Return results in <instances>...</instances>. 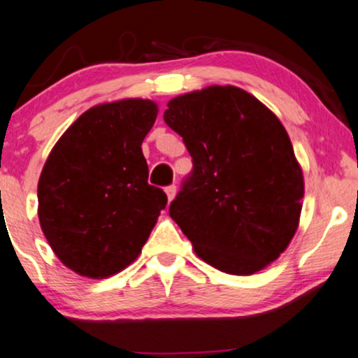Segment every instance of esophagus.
<instances>
[{
  "mask_svg": "<svg viewBox=\"0 0 358 358\" xmlns=\"http://www.w3.org/2000/svg\"><path fill=\"white\" fill-rule=\"evenodd\" d=\"M165 192H166V196H169V201H171L176 194V187L175 185H170V187L165 188Z\"/></svg>",
  "mask_w": 358,
  "mask_h": 358,
  "instance_id": "34e87169",
  "label": "esophagus"
}]
</instances>
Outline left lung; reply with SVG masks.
Segmentation results:
<instances>
[{
  "instance_id": "obj_1",
  "label": "left lung",
  "mask_w": 358,
  "mask_h": 358,
  "mask_svg": "<svg viewBox=\"0 0 358 358\" xmlns=\"http://www.w3.org/2000/svg\"><path fill=\"white\" fill-rule=\"evenodd\" d=\"M164 119L193 158L170 216L194 252L236 275L278 259L304 198L301 165L278 117L246 90L210 85L171 99Z\"/></svg>"
}]
</instances>
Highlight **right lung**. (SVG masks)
I'll return each mask as SVG.
<instances>
[{"instance_id": "1", "label": "right lung", "mask_w": 358, "mask_h": 358, "mask_svg": "<svg viewBox=\"0 0 358 358\" xmlns=\"http://www.w3.org/2000/svg\"><path fill=\"white\" fill-rule=\"evenodd\" d=\"M158 107L124 99L89 108L62 134L38 183V216L49 246L67 268L102 279L137 259L164 189L148 185L142 142Z\"/></svg>"}]
</instances>
